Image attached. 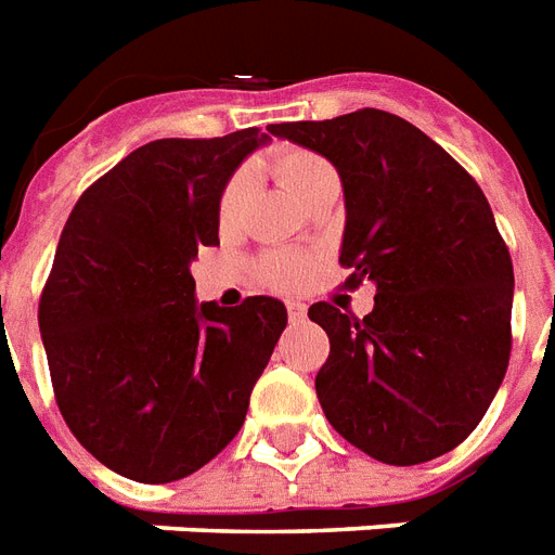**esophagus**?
Instances as JSON below:
<instances>
[{
  "label": "esophagus",
  "mask_w": 555,
  "mask_h": 555,
  "mask_svg": "<svg viewBox=\"0 0 555 555\" xmlns=\"http://www.w3.org/2000/svg\"><path fill=\"white\" fill-rule=\"evenodd\" d=\"M287 317H291V323H299V320H306V314H308V308L302 306V302H296V299H291V302H287Z\"/></svg>",
  "instance_id": "1"
}]
</instances>
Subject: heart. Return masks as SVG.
Masks as SVG:
<instances>
[{
    "label": "heart",
    "mask_w": 555,
    "mask_h": 555,
    "mask_svg": "<svg viewBox=\"0 0 555 555\" xmlns=\"http://www.w3.org/2000/svg\"><path fill=\"white\" fill-rule=\"evenodd\" d=\"M270 168L276 171L279 180L287 185V192L294 194L299 203L306 201L317 185L337 177L323 156L302 151V147L276 151L270 159ZM244 197H247V175H232L221 189V197H218V227L221 230H230L238 223ZM259 270L261 282H268L270 287H296L308 276V261L302 256H291V253H273V256L261 259Z\"/></svg>",
    "instance_id": "1"
}]
</instances>
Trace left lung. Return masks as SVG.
Returning a JSON list of instances; mask_svg holds the SVG:
<instances>
[{"label":"left lung","mask_w":555,"mask_h":555,"mask_svg":"<svg viewBox=\"0 0 555 555\" xmlns=\"http://www.w3.org/2000/svg\"><path fill=\"white\" fill-rule=\"evenodd\" d=\"M268 130L337 168L346 287L375 282L363 320L308 308L332 344L317 372L325 418L380 463L448 454L480 425L513 352V259L486 194L446 147L384 109Z\"/></svg>","instance_id":"obj_1"}]
</instances>
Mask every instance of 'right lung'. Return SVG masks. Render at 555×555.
Masks as SVG:
<instances>
[{
    "label": "right lung",
    "instance_id": "1",
    "mask_svg": "<svg viewBox=\"0 0 555 555\" xmlns=\"http://www.w3.org/2000/svg\"><path fill=\"white\" fill-rule=\"evenodd\" d=\"M259 127L156 139L80 194L40 296L57 408L116 475L171 483L230 446L287 311L194 299L189 264L218 244V197Z\"/></svg>",
    "mask_w": 555,
    "mask_h": 555
}]
</instances>
